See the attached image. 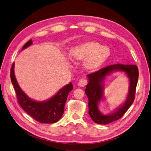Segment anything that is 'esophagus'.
Returning <instances> with one entry per match:
<instances>
[{
  "instance_id": "1",
  "label": "esophagus",
  "mask_w": 151,
  "mask_h": 151,
  "mask_svg": "<svg viewBox=\"0 0 151 151\" xmlns=\"http://www.w3.org/2000/svg\"><path fill=\"white\" fill-rule=\"evenodd\" d=\"M87 83H88V81L86 80V79L85 78H83L81 79L78 83V85L79 86H81V87H84Z\"/></svg>"
}]
</instances>
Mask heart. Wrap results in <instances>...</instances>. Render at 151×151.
Returning <instances> with one entry per match:
<instances>
[{"label": "heart", "instance_id": "b5f03b06", "mask_svg": "<svg viewBox=\"0 0 151 151\" xmlns=\"http://www.w3.org/2000/svg\"><path fill=\"white\" fill-rule=\"evenodd\" d=\"M110 55V50L95 42H89L77 45L71 49L69 56L74 62L85 61L87 70H97L107 60Z\"/></svg>", "mask_w": 151, "mask_h": 151}]
</instances>
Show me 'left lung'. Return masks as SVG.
<instances>
[{"instance_id":"1","label":"left lung","mask_w":151,"mask_h":151,"mask_svg":"<svg viewBox=\"0 0 151 151\" xmlns=\"http://www.w3.org/2000/svg\"><path fill=\"white\" fill-rule=\"evenodd\" d=\"M115 71H124L129 77L130 81L129 93L125 103L121 107H119L113 114L104 116L100 112L98 108V104L104 95L102 83L106 75ZM87 77L88 78V84L86 86L85 93L88 98L89 115L92 120L95 123L101 125H106L119 120L134 101L139 77L137 66L123 64L111 65L87 75Z\"/></svg>"}]
</instances>
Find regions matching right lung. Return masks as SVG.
Segmentation results:
<instances>
[{"instance_id": "1", "label": "right lung", "mask_w": 151, "mask_h": 151, "mask_svg": "<svg viewBox=\"0 0 151 151\" xmlns=\"http://www.w3.org/2000/svg\"><path fill=\"white\" fill-rule=\"evenodd\" d=\"M30 40L22 47V50L32 45ZM14 62L11 69V79L14 88L17 101L24 110L40 123H53L58 122L64 112V106L68 94L73 89L71 83L65 86L52 98L45 101H36L30 99L18 84L14 71Z\"/></svg>"}]
</instances>
